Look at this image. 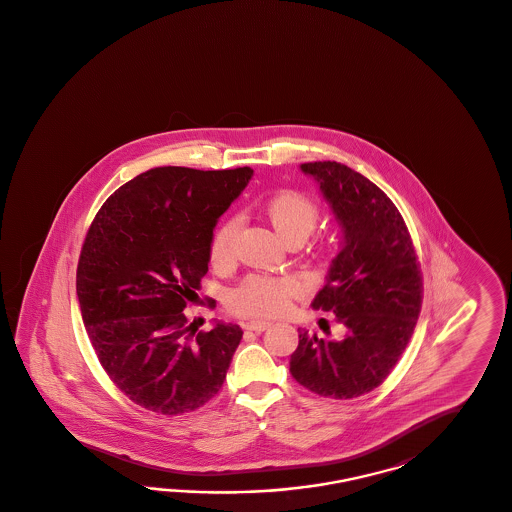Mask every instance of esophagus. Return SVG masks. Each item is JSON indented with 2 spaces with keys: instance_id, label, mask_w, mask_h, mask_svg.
<instances>
[{
  "instance_id": "1",
  "label": "esophagus",
  "mask_w": 512,
  "mask_h": 512,
  "mask_svg": "<svg viewBox=\"0 0 512 512\" xmlns=\"http://www.w3.org/2000/svg\"><path fill=\"white\" fill-rule=\"evenodd\" d=\"M268 327H270L268 321H259V319H257V321H255V319H253V321H247L246 325H244L246 331H255V333H261V331H265Z\"/></svg>"
}]
</instances>
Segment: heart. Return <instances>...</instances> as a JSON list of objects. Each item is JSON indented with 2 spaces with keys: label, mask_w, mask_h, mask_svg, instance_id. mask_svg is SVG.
<instances>
[{
  "label": "heart",
  "mask_w": 512,
  "mask_h": 512,
  "mask_svg": "<svg viewBox=\"0 0 512 512\" xmlns=\"http://www.w3.org/2000/svg\"><path fill=\"white\" fill-rule=\"evenodd\" d=\"M263 213L274 230L287 242L306 240L318 225L319 206L306 194L283 189L263 202ZM242 219L236 215L219 221L210 236L208 255L217 270H227L238 261ZM335 244H327V249ZM300 293V283L291 276L249 274L230 289L227 306L242 318H272L287 310L289 302Z\"/></svg>",
  "instance_id": "obj_1"
}]
</instances>
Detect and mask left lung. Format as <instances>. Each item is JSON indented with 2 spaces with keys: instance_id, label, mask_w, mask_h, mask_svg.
I'll use <instances>...</instances> for the list:
<instances>
[{
  "instance_id": "1",
  "label": "left lung",
  "mask_w": 512,
  "mask_h": 512,
  "mask_svg": "<svg viewBox=\"0 0 512 512\" xmlns=\"http://www.w3.org/2000/svg\"><path fill=\"white\" fill-rule=\"evenodd\" d=\"M300 170L318 179L344 230V246L312 306L335 312L346 336L299 329L289 372L319 397L353 399L382 386L405 352L422 312V268L403 215L380 187L335 160Z\"/></svg>"
}]
</instances>
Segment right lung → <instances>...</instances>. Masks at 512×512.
I'll return each mask as SVG.
<instances>
[{
    "label": "right lung",
    "instance_id": "obj_1",
    "mask_svg": "<svg viewBox=\"0 0 512 512\" xmlns=\"http://www.w3.org/2000/svg\"><path fill=\"white\" fill-rule=\"evenodd\" d=\"M251 174L153 168L119 187L90 223L77 265L83 323L109 380L145 410L193 412L227 378L242 329L198 331L185 308L208 272L217 217Z\"/></svg>",
    "mask_w": 512,
    "mask_h": 512
}]
</instances>
